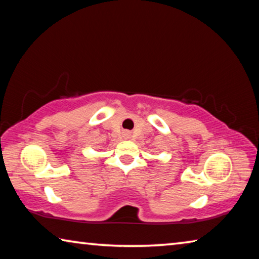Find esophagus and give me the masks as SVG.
<instances>
[{
    "label": "esophagus",
    "instance_id": "obj_1",
    "mask_svg": "<svg viewBox=\"0 0 259 259\" xmlns=\"http://www.w3.org/2000/svg\"><path fill=\"white\" fill-rule=\"evenodd\" d=\"M125 136H126V137H129V136H130V135H129V134H126Z\"/></svg>",
    "mask_w": 259,
    "mask_h": 259
}]
</instances>
